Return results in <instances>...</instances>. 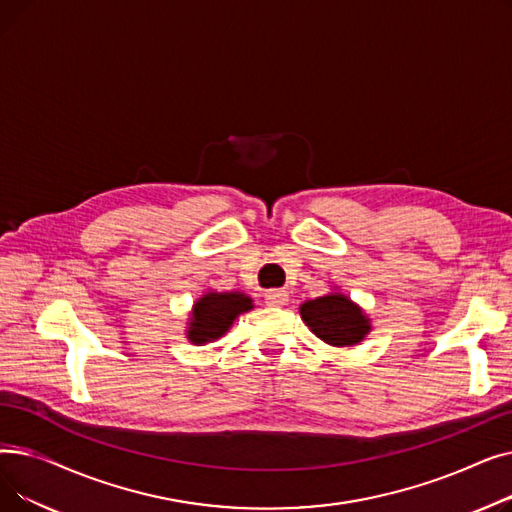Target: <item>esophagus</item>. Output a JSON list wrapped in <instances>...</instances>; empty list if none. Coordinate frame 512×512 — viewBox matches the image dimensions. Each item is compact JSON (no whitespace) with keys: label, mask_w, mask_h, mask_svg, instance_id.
<instances>
[{"label":"esophagus","mask_w":512,"mask_h":512,"mask_svg":"<svg viewBox=\"0 0 512 512\" xmlns=\"http://www.w3.org/2000/svg\"><path fill=\"white\" fill-rule=\"evenodd\" d=\"M265 303L270 307H282L288 303V292L282 288H274L265 292Z\"/></svg>","instance_id":"1"}]
</instances>
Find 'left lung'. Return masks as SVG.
Listing matches in <instances>:
<instances>
[{"label":"left lung","mask_w":512,"mask_h":512,"mask_svg":"<svg viewBox=\"0 0 512 512\" xmlns=\"http://www.w3.org/2000/svg\"><path fill=\"white\" fill-rule=\"evenodd\" d=\"M301 317L311 332L332 346H353L369 332V319L340 292L301 305Z\"/></svg>","instance_id":"1"}]
</instances>
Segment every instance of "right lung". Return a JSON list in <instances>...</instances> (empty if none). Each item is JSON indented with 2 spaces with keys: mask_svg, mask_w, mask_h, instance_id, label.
Wrapping results in <instances>:
<instances>
[{
  "mask_svg": "<svg viewBox=\"0 0 512 512\" xmlns=\"http://www.w3.org/2000/svg\"><path fill=\"white\" fill-rule=\"evenodd\" d=\"M253 309L249 297L240 292H209L193 307L191 330H188V340L195 344H205L215 338H220L228 332L232 321L240 315Z\"/></svg>",
  "mask_w": 512,
  "mask_h": 512,
  "instance_id": "add662e5",
  "label": "right lung"
}]
</instances>
